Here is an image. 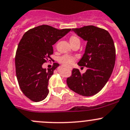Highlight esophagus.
<instances>
[{
    "mask_svg": "<svg viewBox=\"0 0 130 130\" xmlns=\"http://www.w3.org/2000/svg\"><path fill=\"white\" fill-rule=\"evenodd\" d=\"M70 70H71V68H70Z\"/></svg>",
    "mask_w": 130,
    "mask_h": 130,
    "instance_id": "esophagus-1",
    "label": "esophagus"
}]
</instances>
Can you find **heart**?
<instances>
[{
  "instance_id": "1",
  "label": "heart",
  "mask_w": 130,
  "mask_h": 130,
  "mask_svg": "<svg viewBox=\"0 0 130 130\" xmlns=\"http://www.w3.org/2000/svg\"><path fill=\"white\" fill-rule=\"evenodd\" d=\"M70 42L71 44H73L77 42H80V39L76 36H71L70 39ZM60 61L66 66H71L75 62V58L69 55H65L60 57Z\"/></svg>"
}]
</instances>
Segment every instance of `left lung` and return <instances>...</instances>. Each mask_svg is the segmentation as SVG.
<instances>
[{"mask_svg": "<svg viewBox=\"0 0 130 130\" xmlns=\"http://www.w3.org/2000/svg\"><path fill=\"white\" fill-rule=\"evenodd\" d=\"M72 31L87 41L84 54L78 66L87 70L81 73L74 68L67 78L69 88L78 94L91 96L100 92L110 77L116 62L113 41L107 30L93 25L84 26Z\"/></svg>", "mask_w": 130, "mask_h": 130, "instance_id": "left-lung-1", "label": "left lung"}]
</instances>
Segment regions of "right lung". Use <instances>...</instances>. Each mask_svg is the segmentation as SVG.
<instances>
[{"instance_id": "right-lung-1", "label": "right lung", "mask_w": 130, "mask_h": 130, "mask_svg": "<svg viewBox=\"0 0 130 130\" xmlns=\"http://www.w3.org/2000/svg\"><path fill=\"white\" fill-rule=\"evenodd\" d=\"M70 30L42 25L26 32L21 39L16 52V74L21 90L32 101H41L48 94L49 79L59 64L54 63L48 70L42 66L53 54L52 45Z\"/></svg>"}]
</instances>
